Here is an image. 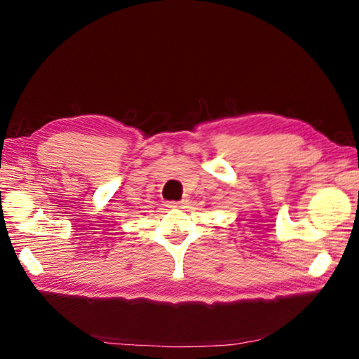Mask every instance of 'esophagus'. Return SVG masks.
<instances>
[{"label": "esophagus", "instance_id": "1", "mask_svg": "<svg viewBox=\"0 0 359 359\" xmlns=\"http://www.w3.org/2000/svg\"><path fill=\"white\" fill-rule=\"evenodd\" d=\"M168 208H171V209H185L187 208V201H171V203H168Z\"/></svg>", "mask_w": 359, "mask_h": 359}]
</instances>
